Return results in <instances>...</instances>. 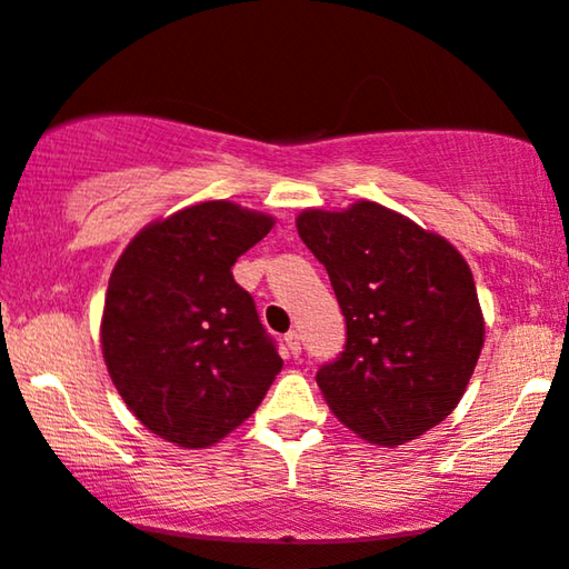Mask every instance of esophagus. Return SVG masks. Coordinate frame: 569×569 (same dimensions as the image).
Listing matches in <instances>:
<instances>
[{
  "mask_svg": "<svg viewBox=\"0 0 569 569\" xmlns=\"http://www.w3.org/2000/svg\"><path fill=\"white\" fill-rule=\"evenodd\" d=\"M283 346H286V353H289V356H299V353H301L299 332H297V330L286 332V338H283Z\"/></svg>",
  "mask_w": 569,
  "mask_h": 569,
  "instance_id": "obj_1",
  "label": "esophagus"
}]
</instances>
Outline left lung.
Listing matches in <instances>:
<instances>
[{"instance_id":"left-lung-1","label":"left lung","mask_w":569,"mask_h":569,"mask_svg":"<svg viewBox=\"0 0 569 569\" xmlns=\"http://www.w3.org/2000/svg\"><path fill=\"white\" fill-rule=\"evenodd\" d=\"M297 229L328 270L346 317V348L317 372L338 421L392 448L448 419L483 346L463 254L369 200L340 213L309 208Z\"/></svg>"}]
</instances>
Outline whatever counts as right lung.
I'll return each instance as SVG.
<instances>
[{
	"label": "right lung",
	"mask_w": 569,
	"mask_h": 569,
	"mask_svg": "<svg viewBox=\"0 0 569 569\" xmlns=\"http://www.w3.org/2000/svg\"><path fill=\"white\" fill-rule=\"evenodd\" d=\"M272 218L229 200L142 229L113 264L101 351L121 400L166 442L197 450L247 421L283 367L233 280V262Z\"/></svg>",
	"instance_id": "1"
}]
</instances>
